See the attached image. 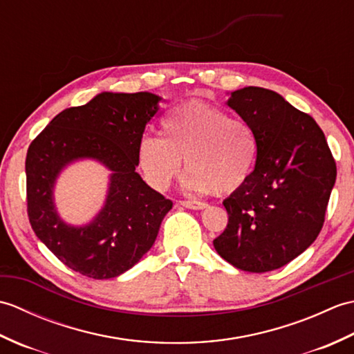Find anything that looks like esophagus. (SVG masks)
I'll use <instances>...</instances> for the list:
<instances>
[{"instance_id":"34e87169","label":"esophagus","mask_w":354,"mask_h":354,"mask_svg":"<svg viewBox=\"0 0 354 354\" xmlns=\"http://www.w3.org/2000/svg\"><path fill=\"white\" fill-rule=\"evenodd\" d=\"M179 205H183L189 209H204L208 207L205 202H199V201H179Z\"/></svg>"}]
</instances>
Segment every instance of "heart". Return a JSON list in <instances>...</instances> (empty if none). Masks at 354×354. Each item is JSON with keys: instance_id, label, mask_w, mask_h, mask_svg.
Instances as JSON below:
<instances>
[{"instance_id": "obj_1", "label": "heart", "mask_w": 354, "mask_h": 354, "mask_svg": "<svg viewBox=\"0 0 354 354\" xmlns=\"http://www.w3.org/2000/svg\"><path fill=\"white\" fill-rule=\"evenodd\" d=\"M259 137L242 118L202 102L173 108L161 120L160 138H142L137 165L146 183L167 190L189 170L184 189L193 193H232L248 183L257 164Z\"/></svg>"}]
</instances>
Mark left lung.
<instances>
[{
    "mask_svg": "<svg viewBox=\"0 0 354 354\" xmlns=\"http://www.w3.org/2000/svg\"><path fill=\"white\" fill-rule=\"evenodd\" d=\"M227 104L257 133L259 156L248 183L223 201L228 225L213 245L237 269L269 272L318 237L336 162L317 122L280 94L246 86Z\"/></svg>",
    "mask_w": 354,
    "mask_h": 354,
    "instance_id": "obj_1",
    "label": "left lung"
}]
</instances>
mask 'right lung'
<instances>
[{
	"label": "right lung",
	"mask_w": 354,
	"mask_h": 354,
	"mask_svg": "<svg viewBox=\"0 0 354 354\" xmlns=\"http://www.w3.org/2000/svg\"><path fill=\"white\" fill-rule=\"evenodd\" d=\"M161 97L102 93L62 111L32 141L26 158L27 213L37 239L76 272L114 278L141 260L173 202L142 181L137 150ZM94 159L111 171L104 208L84 227L65 224L54 205L55 179L66 165Z\"/></svg>",
	"instance_id": "1"
}]
</instances>
